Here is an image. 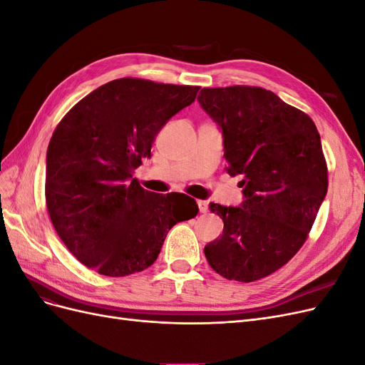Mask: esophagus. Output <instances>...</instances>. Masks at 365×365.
<instances>
[{"label":"esophagus","mask_w":365,"mask_h":365,"mask_svg":"<svg viewBox=\"0 0 365 365\" xmlns=\"http://www.w3.org/2000/svg\"><path fill=\"white\" fill-rule=\"evenodd\" d=\"M197 205H200V212L207 213L208 212V202L207 201H197Z\"/></svg>","instance_id":"34e87169"}]
</instances>
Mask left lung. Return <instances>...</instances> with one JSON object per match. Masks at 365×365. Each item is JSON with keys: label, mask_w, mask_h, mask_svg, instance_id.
<instances>
[{"label": "left lung", "mask_w": 365, "mask_h": 365, "mask_svg": "<svg viewBox=\"0 0 365 365\" xmlns=\"http://www.w3.org/2000/svg\"><path fill=\"white\" fill-rule=\"evenodd\" d=\"M197 102L222 129L230 175H242L240 207L210 204L222 236L204 248L219 275L250 283L303 247L327 193V164L312 118L259 86L202 88Z\"/></svg>", "instance_id": "obj_1"}]
</instances>
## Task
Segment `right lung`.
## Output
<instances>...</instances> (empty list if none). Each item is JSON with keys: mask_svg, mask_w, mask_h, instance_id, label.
Listing matches in <instances>:
<instances>
[{"mask_svg": "<svg viewBox=\"0 0 365 365\" xmlns=\"http://www.w3.org/2000/svg\"><path fill=\"white\" fill-rule=\"evenodd\" d=\"M197 91L123 77L59 121L47 149L46 202L58 236L85 267L108 277L146 269L169 230L200 212L190 196L153 193L132 178L160 129Z\"/></svg>", "mask_w": 365, "mask_h": 365, "instance_id": "add662e5", "label": "right lung"}]
</instances>
